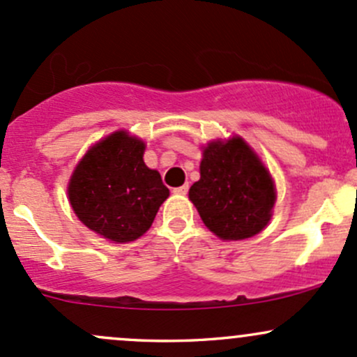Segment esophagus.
Returning a JSON list of instances; mask_svg holds the SVG:
<instances>
[{
    "label": "esophagus",
    "instance_id": "34e87169",
    "mask_svg": "<svg viewBox=\"0 0 357 357\" xmlns=\"http://www.w3.org/2000/svg\"><path fill=\"white\" fill-rule=\"evenodd\" d=\"M188 190H190V186L183 185V186H179V188H174V190H172V191H174L176 195H186Z\"/></svg>",
    "mask_w": 357,
    "mask_h": 357
}]
</instances>
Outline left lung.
Wrapping results in <instances>:
<instances>
[{"label":"left lung","instance_id":"obj_1","mask_svg":"<svg viewBox=\"0 0 357 357\" xmlns=\"http://www.w3.org/2000/svg\"><path fill=\"white\" fill-rule=\"evenodd\" d=\"M190 199L215 236L242 241L268 225L276 193L261 160L244 140L232 137L203 151L199 181L190 188Z\"/></svg>","mask_w":357,"mask_h":357}]
</instances>
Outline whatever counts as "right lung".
Instances as JSON below:
<instances>
[{"label":"right lung","instance_id":"1","mask_svg":"<svg viewBox=\"0 0 357 357\" xmlns=\"http://www.w3.org/2000/svg\"><path fill=\"white\" fill-rule=\"evenodd\" d=\"M142 140L120 130L84 155L69 183L77 218L113 242L135 241L147 232L169 197L158 171L144 162Z\"/></svg>","mask_w":357,"mask_h":357}]
</instances>
